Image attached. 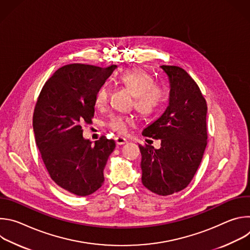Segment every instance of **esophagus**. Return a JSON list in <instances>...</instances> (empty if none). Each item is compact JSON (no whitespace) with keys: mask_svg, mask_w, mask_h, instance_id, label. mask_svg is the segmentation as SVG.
<instances>
[{"mask_svg":"<svg viewBox=\"0 0 250 250\" xmlns=\"http://www.w3.org/2000/svg\"><path fill=\"white\" fill-rule=\"evenodd\" d=\"M115 140H116V144H117L118 146L125 145L126 142H127V140H126L125 137H122V136H117V137L115 138Z\"/></svg>","mask_w":250,"mask_h":250,"instance_id":"34e87169","label":"esophagus"}]
</instances>
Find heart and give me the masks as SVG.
Wrapping results in <instances>:
<instances>
[{"mask_svg": "<svg viewBox=\"0 0 250 250\" xmlns=\"http://www.w3.org/2000/svg\"><path fill=\"white\" fill-rule=\"evenodd\" d=\"M118 82L126 87L133 95V106L135 111L144 117H149L155 114L162 104L163 91L155 85L151 75L145 70L134 68L120 74ZM109 99V89L105 85H101L95 93V104L97 108H103ZM131 124V119L122 115H112L106 123L109 128L120 134L127 130Z\"/></svg>", "mask_w": 250, "mask_h": 250, "instance_id": "1", "label": "heart"}]
</instances>
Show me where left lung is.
I'll list each match as a JSON object with an SVG mask.
<instances>
[{"label":"left lung","instance_id":"1","mask_svg":"<svg viewBox=\"0 0 250 250\" xmlns=\"http://www.w3.org/2000/svg\"><path fill=\"white\" fill-rule=\"evenodd\" d=\"M160 67L170 83L169 105L142 135L160 139L161 147L139 146L140 166L145 187L168 196L185 189L200 166L208 139V106L199 86L184 69Z\"/></svg>","mask_w":250,"mask_h":250}]
</instances>
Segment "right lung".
I'll return each mask as SVG.
<instances>
[{"label":"right lung","instance_id":"1","mask_svg":"<svg viewBox=\"0 0 250 250\" xmlns=\"http://www.w3.org/2000/svg\"><path fill=\"white\" fill-rule=\"evenodd\" d=\"M116 67L65 65L46 81L35 104L32 125L43 163L58 186L77 196H89L102 186L104 168L116 147L105 136L93 146L82 128L92 123L97 89Z\"/></svg>","mask_w":250,"mask_h":250}]
</instances>
